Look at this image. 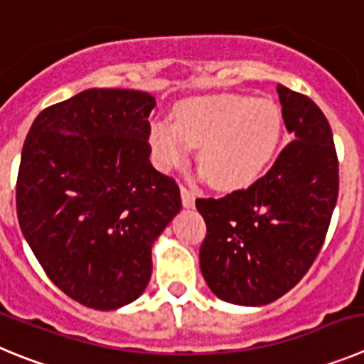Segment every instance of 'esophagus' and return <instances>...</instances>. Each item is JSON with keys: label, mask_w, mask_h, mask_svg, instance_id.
Segmentation results:
<instances>
[{"label": "esophagus", "mask_w": 364, "mask_h": 364, "mask_svg": "<svg viewBox=\"0 0 364 364\" xmlns=\"http://www.w3.org/2000/svg\"><path fill=\"white\" fill-rule=\"evenodd\" d=\"M180 195H182V204H184V208H193L195 205V193L191 189L186 188V186H180Z\"/></svg>", "instance_id": "34e87169"}]
</instances>
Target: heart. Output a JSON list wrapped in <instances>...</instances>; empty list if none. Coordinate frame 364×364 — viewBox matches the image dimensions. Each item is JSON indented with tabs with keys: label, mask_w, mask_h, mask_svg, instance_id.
Listing matches in <instances>:
<instances>
[{
	"label": "heart",
	"mask_w": 364,
	"mask_h": 364,
	"mask_svg": "<svg viewBox=\"0 0 364 364\" xmlns=\"http://www.w3.org/2000/svg\"><path fill=\"white\" fill-rule=\"evenodd\" d=\"M282 109L269 99L223 93L180 102L175 122L156 119L149 146L156 166L175 168L198 149V164L222 191L249 188L271 164L282 141Z\"/></svg>",
	"instance_id": "b5f03b06"
}]
</instances>
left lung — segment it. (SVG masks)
<instances>
[{
	"label": "left lung",
	"instance_id": "8db88e82",
	"mask_svg": "<svg viewBox=\"0 0 364 364\" xmlns=\"http://www.w3.org/2000/svg\"><path fill=\"white\" fill-rule=\"evenodd\" d=\"M282 117L294 135L247 189L196 198L208 235L200 269L209 289L235 305H267L311 269L339 191L334 136L319 106L278 85Z\"/></svg>",
	"mask_w": 364,
	"mask_h": 364
}]
</instances>
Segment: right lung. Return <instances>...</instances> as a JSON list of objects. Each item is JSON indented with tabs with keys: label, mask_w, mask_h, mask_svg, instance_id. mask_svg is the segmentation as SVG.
Masks as SVG:
<instances>
[{
	"label": "right lung",
	"mask_w": 364,
	"mask_h": 364,
	"mask_svg": "<svg viewBox=\"0 0 364 364\" xmlns=\"http://www.w3.org/2000/svg\"><path fill=\"white\" fill-rule=\"evenodd\" d=\"M155 99L92 88L43 109L21 151L16 208L52 283L113 311L151 278V245L182 208L175 178L149 162Z\"/></svg>",
	"instance_id": "add662e5"
}]
</instances>
